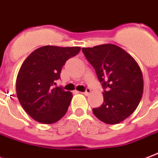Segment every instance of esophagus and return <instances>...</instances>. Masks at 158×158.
I'll return each mask as SVG.
<instances>
[{"label":"esophagus","mask_w":158,"mask_h":158,"mask_svg":"<svg viewBox=\"0 0 158 158\" xmlns=\"http://www.w3.org/2000/svg\"><path fill=\"white\" fill-rule=\"evenodd\" d=\"M90 92H91V89H89V88H87V89H86V90H85L84 92H82L81 94H84V95H89L90 94Z\"/></svg>","instance_id":"esophagus-1"}]
</instances>
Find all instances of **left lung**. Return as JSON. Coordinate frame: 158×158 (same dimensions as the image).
Here are the masks:
<instances>
[{"label": "left lung", "instance_id": "8db88e82", "mask_svg": "<svg viewBox=\"0 0 158 158\" xmlns=\"http://www.w3.org/2000/svg\"><path fill=\"white\" fill-rule=\"evenodd\" d=\"M82 51L104 89L103 104L93 108V113L107 124L121 123L135 111L143 96L140 67L128 53L115 44L83 48Z\"/></svg>", "mask_w": 158, "mask_h": 158}]
</instances>
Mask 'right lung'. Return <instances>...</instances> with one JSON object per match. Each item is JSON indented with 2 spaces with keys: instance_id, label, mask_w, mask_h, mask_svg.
Wrapping results in <instances>:
<instances>
[{
  "instance_id": "1",
  "label": "right lung",
  "mask_w": 158,
  "mask_h": 158,
  "mask_svg": "<svg viewBox=\"0 0 158 158\" xmlns=\"http://www.w3.org/2000/svg\"><path fill=\"white\" fill-rule=\"evenodd\" d=\"M80 47L45 45L23 62L16 79V94L25 111L37 122L50 124L66 114L72 93L55 87L66 61L79 54Z\"/></svg>"
}]
</instances>
